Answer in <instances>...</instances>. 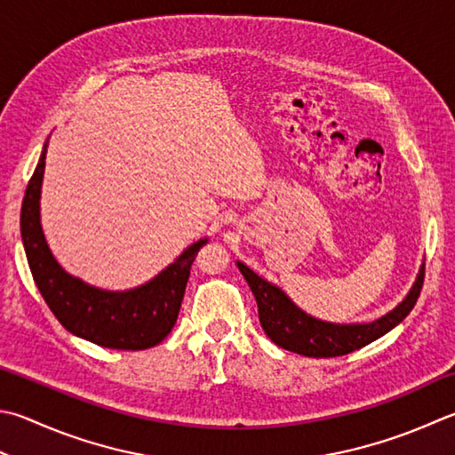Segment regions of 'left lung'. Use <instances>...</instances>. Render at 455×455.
I'll return each mask as SVG.
<instances>
[{"mask_svg": "<svg viewBox=\"0 0 455 455\" xmlns=\"http://www.w3.org/2000/svg\"><path fill=\"white\" fill-rule=\"evenodd\" d=\"M235 265L245 277L259 311V323L265 334L277 347L291 350V353L331 358L353 353V350L371 345L372 340L384 337L394 327L406 319L412 311L419 289L424 283V263L419 265L416 281L410 287L408 295L402 301L372 323H329L305 313L297 307L291 297L281 287L273 285L267 279L257 275L245 263L235 261Z\"/></svg>", "mask_w": 455, "mask_h": 455, "instance_id": "8db88e82", "label": "left lung"}]
</instances>
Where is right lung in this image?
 <instances>
[{
    "label": "right lung",
    "mask_w": 455,
    "mask_h": 455,
    "mask_svg": "<svg viewBox=\"0 0 455 455\" xmlns=\"http://www.w3.org/2000/svg\"><path fill=\"white\" fill-rule=\"evenodd\" d=\"M47 142L43 144L21 204V239L39 293L59 323L75 337L116 350L156 347L176 324L190 267L208 237L188 245L166 269L134 289L108 291L71 275L51 253L41 228Z\"/></svg>",
    "instance_id": "obj_1"
}]
</instances>
